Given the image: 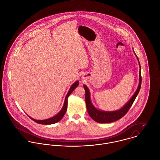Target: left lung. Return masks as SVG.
<instances>
[{"mask_svg":"<svg viewBox=\"0 0 160 160\" xmlns=\"http://www.w3.org/2000/svg\"><path fill=\"white\" fill-rule=\"evenodd\" d=\"M134 52V51H133ZM138 61L139 62L140 65V72H139V84L138 86V88L133 96L131 98V99L128 101V102L123 107L120 109L115 110V111H103L100 110L98 108H96L94 106L91 102V98H90V92L89 89L86 85H83L84 88L86 91V96H85V99H86V104L87 107V110L88 112V113L89 116L96 122L101 123H110L115 121L118 120V119L123 117L128 111L130 108L132 106L136 97L138 94V92L140 91L141 84H142V76H141V66L139 62V59L135 54Z\"/></svg>","mask_w":160,"mask_h":160,"instance_id":"8db88e82","label":"left lung"}]
</instances>
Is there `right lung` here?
I'll return each instance as SVG.
<instances>
[{"label": "right lung", "mask_w": 160, "mask_h": 160, "mask_svg": "<svg viewBox=\"0 0 160 160\" xmlns=\"http://www.w3.org/2000/svg\"><path fill=\"white\" fill-rule=\"evenodd\" d=\"M79 85V81H76L70 88L66 98H65V100H64V105L62 108H61V110L59 111V112H58L56 115L53 116L52 118H48V119H45V120H35L32 117H30V116H28L32 120H33V121H35V122H37V123H40V124H43V125H50V124H53L58 122H59L64 115L66 110H67V106H68V98L69 96V95L72 92V91L75 89L76 88H77Z\"/></svg>", "instance_id": "1"}]
</instances>
